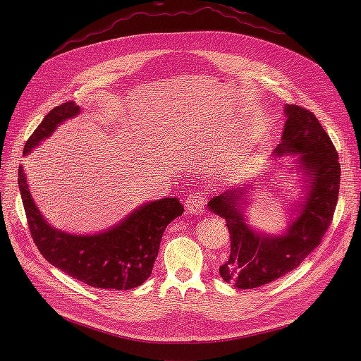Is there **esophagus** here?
<instances>
[{
	"instance_id": "esophagus-1",
	"label": "esophagus",
	"mask_w": 361,
	"mask_h": 361,
	"mask_svg": "<svg viewBox=\"0 0 361 361\" xmlns=\"http://www.w3.org/2000/svg\"><path fill=\"white\" fill-rule=\"evenodd\" d=\"M185 209L192 215H202L204 214V202L197 193L190 195L185 200Z\"/></svg>"
}]
</instances>
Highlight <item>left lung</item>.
<instances>
[{
	"instance_id": "1",
	"label": "left lung",
	"mask_w": 361,
	"mask_h": 361,
	"mask_svg": "<svg viewBox=\"0 0 361 361\" xmlns=\"http://www.w3.org/2000/svg\"><path fill=\"white\" fill-rule=\"evenodd\" d=\"M283 114L287 121L272 157H295L294 169L302 181L286 230L269 234L249 224V190H255V183L228 187L207 202L230 230L231 253L219 268L221 278L240 290L267 286L298 268L320 244L336 207L341 166L328 133L309 109L286 105Z\"/></svg>"
}]
</instances>
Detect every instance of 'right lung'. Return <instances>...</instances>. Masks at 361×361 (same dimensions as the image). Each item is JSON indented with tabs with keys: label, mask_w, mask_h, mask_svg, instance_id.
Wrapping results in <instances>:
<instances>
[{
	"label": "right lung",
	"mask_w": 361,
	"mask_h": 361,
	"mask_svg": "<svg viewBox=\"0 0 361 361\" xmlns=\"http://www.w3.org/2000/svg\"><path fill=\"white\" fill-rule=\"evenodd\" d=\"M73 101L51 109L26 142L23 157L48 139L60 124L79 116ZM18 188L37 250L67 275L102 290H131L150 276L166 225L183 215L177 197L146 202L118 224L97 234H70L44 218L33 202L23 165L18 166Z\"/></svg>",
	"instance_id": "1"
}]
</instances>
